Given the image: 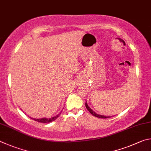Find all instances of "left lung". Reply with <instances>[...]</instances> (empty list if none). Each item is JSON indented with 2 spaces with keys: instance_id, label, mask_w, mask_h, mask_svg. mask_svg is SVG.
<instances>
[{
  "instance_id": "8db88e82",
  "label": "left lung",
  "mask_w": 151,
  "mask_h": 151,
  "mask_svg": "<svg viewBox=\"0 0 151 151\" xmlns=\"http://www.w3.org/2000/svg\"><path fill=\"white\" fill-rule=\"evenodd\" d=\"M86 107L87 109H88V110L89 111V112H90L92 115H93V116H95V117H98V118H101V119H106V118H109V117H111V116H105V115H99L97 114V113H96L95 111H93V110H92L90 107H89L88 106V104H87V102L86 103Z\"/></svg>"
}]
</instances>
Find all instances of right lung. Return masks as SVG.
I'll list each match as a JSON object with an SVG mask.
<instances>
[{
	"label": "right lung",
	"mask_w": 151,
	"mask_h": 151,
	"mask_svg": "<svg viewBox=\"0 0 151 151\" xmlns=\"http://www.w3.org/2000/svg\"><path fill=\"white\" fill-rule=\"evenodd\" d=\"M62 113V112H61ZM61 113H59V114L57 115L56 116H55V117H51V118H42V119H34L32 117H30L32 119H33L34 121H38V122H40V123H50L52 122V121H55L56 119L59 117L60 115L61 114Z\"/></svg>",
	"instance_id": "add662e5"
}]
</instances>
